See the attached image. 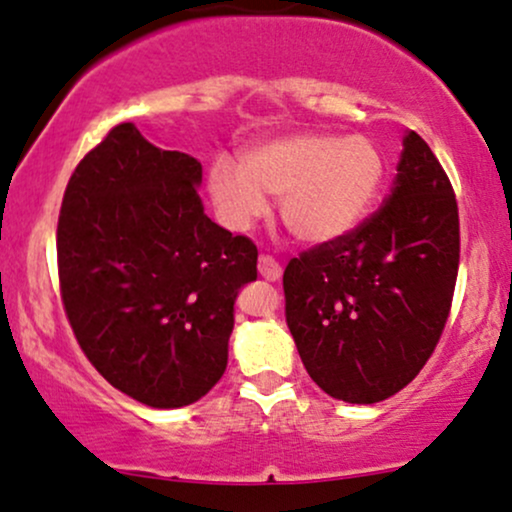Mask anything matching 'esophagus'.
<instances>
[{
	"instance_id": "1",
	"label": "esophagus",
	"mask_w": 512,
	"mask_h": 512,
	"mask_svg": "<svg viewBox=\"0 0 512 512\" xmlns=\"http://www.w3.org/2000/svg\"><path fill=\"white\" fill-rule=\"evenodd\" d=\"M258 273H261V278L273 280L275 283V280H280V275H283V266H280L273 256H261L258 258Z\"/></svg>"
}]
</instances>
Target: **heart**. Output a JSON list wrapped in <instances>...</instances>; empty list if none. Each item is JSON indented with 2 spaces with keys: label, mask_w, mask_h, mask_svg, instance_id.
<instances>
[{
  "label": "heart",
  "mask_w": 512,
  "mask_h": 512,
  "mask_svg": "<svg viewBox=\"0 0 512 512\" xmlns=\"http://www.w3.org/2000/svg\"><path fill=\"white\" fill-rule=\"evenodd\" d=\"M384 154L365 135L302 132L246 149L239 169L215 162L208 191L232 229H249L280 198V217L300 241L324 244L355 229L380 195Z\"/></svg>",
  "instance_id": "1"
}]
</instances>
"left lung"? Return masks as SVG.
<instances>
[{
	"label": "left lung",
	"mask_w": 512,
	"mask_h": 512,
	"mask_svg": "<svg viewBox=\"0 0 512 512\" xmlns=\"http://www.w3.org/2000/svg\"><path fill=\"white\" fill-rule=\"evenodd\" d=\"M457 268L455 191L409 130L382 208L287 263L285 319L309 377L348 404L401 392L438 346Z\"/></svg>",
	"instance_id": "obj_1"
}]
</instances>
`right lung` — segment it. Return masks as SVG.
<instances>
[{
	"instance_id": "1",
	"label": "right lung",
	"mask_w": 512,
	"mask_h": 512,
	"mask_svg": "<svg viewBox=\"0 0 512 512\" xmlns=\"http://www.w3.org/2000/svg\"><path fill=\"white\" fill-rule=\"evenodd\" d=\"M191 154L120 123L77 164L57 220L65 314L106 382L152 409L205 396L227 367L234 300L256 280L249 237L205 215Z\"/></svg>"
}]
</instances>
